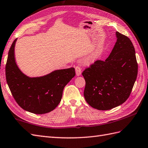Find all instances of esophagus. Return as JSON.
Instances as JSON below:
<instances>
[{
	"mask_svg": "<svg viewBox=\"0 0 148 148\" xmlns=\"http://www.w3.org/2000/svg\"><path fill=\"white\" fill-rule=\"evenodd\" d=\"M75 73H76V75H80L81 74V73H82V69H81V67L80 66H77L76 67H75Z\"/></svg>",
	"mask_w": 148,
	"mask_h": 148,
	"instance_id": "1",
	"label": "esophagus"
}]
</instances>
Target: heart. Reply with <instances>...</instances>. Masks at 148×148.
I'll return each instance as SVG.
<instances>
[{
  "label": "heart",
  "instance_id": "heart-1",
  "mask_svg": "<svg viewBox=\"0 0 148 148\" xmlns=\"http://www.w3.org/2000/svg\"><path fill=\"white\" fill-rule=\"evenodd\" d=\"M101 53V49L99 47H97V49H95L87 57L86 62H88L89 63L92 62H94L95 60H97V58L100 56Z\"/></svg>",
  "mask_w": 148,
  "mask_h": 148
}]
</instances>
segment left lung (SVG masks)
<instances>
[{
	"label": "left lung",
	"instance_id": "1",
	"mask_svg": "<svg viewBox=\"0 0 148 148\" xmlns=\"http://www.w3.org/2000/svg\"><path fill=\"white\" fill-rule=\"evenodd\" d=\"M114 47L104 61L98 60L86 68L84 97L92 108L107 110L128 99L136 80L138 65L133 44L127 36L116 32Z\"/></svg>",
	"mask_w": 148,
	"mask_h": 148
}]
</instances>
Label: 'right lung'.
<instances>
[{
  "label": "right lung",
  "instance_id": "1",
  "mask_svg": "<svg viewBox=\"0 0 148 148\" xmlns=\"http://www.w3.org/2000/svg\"><path fill=\"white\" fill-rule=\"evenodd\" d=\"M16 42L10 48L5 66L7 83L14 98L23 109L35 114L53 110L61 101L64 87L75 76L74 68L57 70L42 77H27L16 64Z\"/></svg>",
  "mask_w": 148,
  "mask_h": 148
}]
</instances>
